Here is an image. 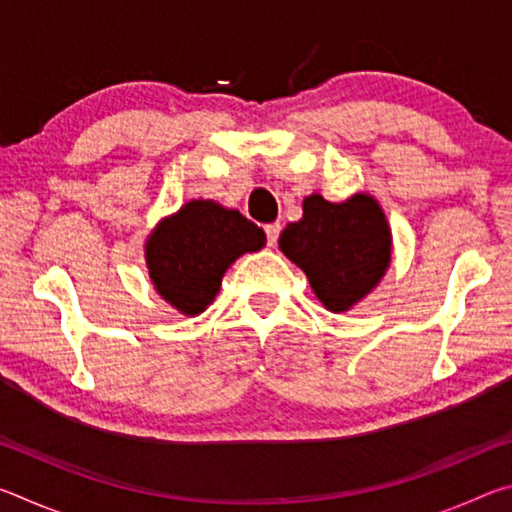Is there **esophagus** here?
<instances>
[{
  "instance_id": "esophagus-1",
  "label": "esophagus",
  "mask_w": 512,
  "mask_h": 512,
  "mask_svg": "<svg viewBox=\"0 0 512 512\" xmlns=\"http://www.w3.org/2000/svg\"><path fill=\"white\" fill-rule=\"evenodd\" d=\"M264 232H266V244L275 246L277 237H280V232H282V225L280 223H268V225H264Z\"/></svg>"
}]
</instances>
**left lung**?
I'll return each mask as SVG.
<instances>
[{
	"label": "left lung",
	"instance_id": "8db88e82",
	"mask_svg": "<svg viewBox=\"0 0 512 512\" xmlns=\"http://www.w3.org/2000/svg\"><path fill=\"white\" fill-rule=\"evenodd\" d=\"M391 228L375 198L354 194L329 203L311 194L302 219L280 235V250L305 271L316 298L341 314L377 287L391 264Z\"/></svg>",
	"mask_w": 512,
	"mask_h": 512
}]
</instances>
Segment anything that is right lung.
<instances>
[{
	"mask_svg": "<svg viewBox=\"0 0 512 512\" xmlns=\"http://www.w3.org/2000/svg\"><path fill=\"white\" fill-rule=\"evenodd\" d=\"M264 244V230L244 214L196 198L155 225L146 239V266L171 307L198 316L219 293L230 264Z\"/></svg>",
	"mask_w": 512,
	"mask_h": 512,
	"instance_id": "right-lung-1",
	"label": "right lung"
}]
</instances>
